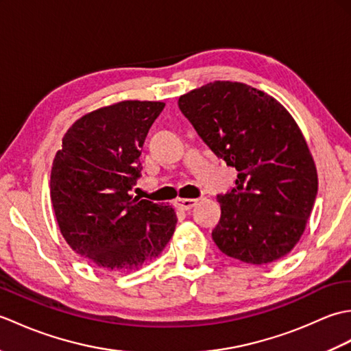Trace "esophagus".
<instances>
[{"label":"esophagus","instance_id":"esophagus-1","mask_svg":"<svg viewBox=\"0 0 351 351\" xmlns=\"http://www.w3.org/2000/svg\"><path fill=\"white\" fill-rule=\"evenodd\" d=\"M196 204H197L196 199H176V202H175V205L180 208V210H182V211L191 210V208L195 206Z\"/></svg>","mask_w":351,"mask_h":351}]
</instances>
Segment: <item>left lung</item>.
I'll list each match as a JSON object with an SVG mask.
<instances>
[{
	"instance_id": "left-lung-1",
	"label": "left lung",
	"mask_w": 351,
	"mask_h": 351,
	"mask_svg": "<svg viewBox=\"0 0 351 351\" xmlns=\"http://www.w3.org/2000/svg\"><path fill=\"white\" fill-rule=\"evenodd\" d=\"M178 106L205 145L238 171L235 187L217 196L214 243L247 264L285 256L318 191L314 160L293 116L270 95L230 81L195 88Z\"/></svg>"
}]
</instances>
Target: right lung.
Wrapping results in <instances>:
<instances>
[{
  "mask_svg": "<svg viewBox=\"0 0 351 351\" xmlns=\"http://www.w3.org/2000/svg\"><path fill=\"white\" fill-rule=\"evenodd\" d=\"M164 102L122 101L95 110L63 137L51 170V200L66 243L110 271L156 258L175 232L170 205L132 197L141 147Z\"/></svg>",
  "mask_w": 351,
  "mask_h": 351,
  "instance_id": "add662e5",
  "label": "right lung"
}]
</instances>
